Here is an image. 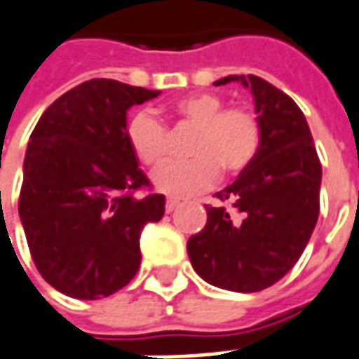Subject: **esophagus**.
<instances>
[{"label": "esophagus", "mask_w": 359, "mask_h": 359, "mask_svg": "<svg viewBox=\"0 0 359 359\" xmlns=\"http://www.w3.org/2000/svg\"><path fill=\"white\" fill-rule=\"evenodd\" d=\"M179 204L180 202L177 200V198H167V202H165V210H167V212H172V210H175Z\"/></svg>", "instance_id": "1"}]
</instances>
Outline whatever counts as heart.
<instances>
[{
    "label": "heart",
    "mask_w": 359,
    "mask_h": 359,
    "mask_svg": "<svg viewBox=\"0 0 359 359\" xmlns=\"http://www.w3.org/2000/svg\"><path fill=\"white\" fill-rule=\"evenodd\" d=\"M223 106L219 95L194 93L169 107V116L196 128V134L188 145L192 159L169 163L154 172L157 190L190 196L212 187L219 171L235 177L252 165L262 140L260 120L247 107ZM126 142L145 167H159L167 159V128L149 110H137L130 116Z\"/></svg>",
    "instance_id": "heart-1"
}]
</instances>
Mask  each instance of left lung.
<instances>
[{
    "label": "left lung",
    "instance_id": "1",
    "mask_svg": "<svg viewBox=\"0 0 359 359\" xmlns=\"http://www.w3.org/2000/svg\"><path fill=\"white\" fill-rule=\"evenodd\" d=\"M255 97L262 140L247 171L205 205L204 229L187 243L196 274L229 292L252 293L282 280L299 260L319 217L320 161L309 124L292 97L257 75H229Z\"/></svg>",
    "mask_w": 359,
    "mask_h": 359
}]
</instances>
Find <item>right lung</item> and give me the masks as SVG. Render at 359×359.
I'll return each mask as SVG.
<instances>
[{"label": "right lung", "mask_w": 359, "mask_h": 359, "mask_svg": "<svg viewBox=\"0 0 359 359\" xmlns=\"http://www.w3.org/2000/svg\"><path fill=\"white\" fill-rule=\"evenodd\" d=\"M159 91L89 79L50 104L22 163L19 215L31 257L52 287L101 299L136 276L145 223L165 214L163 194L126 142V112Z\"/></svg>", "instance_id": "obj_1"}]
</instances>
